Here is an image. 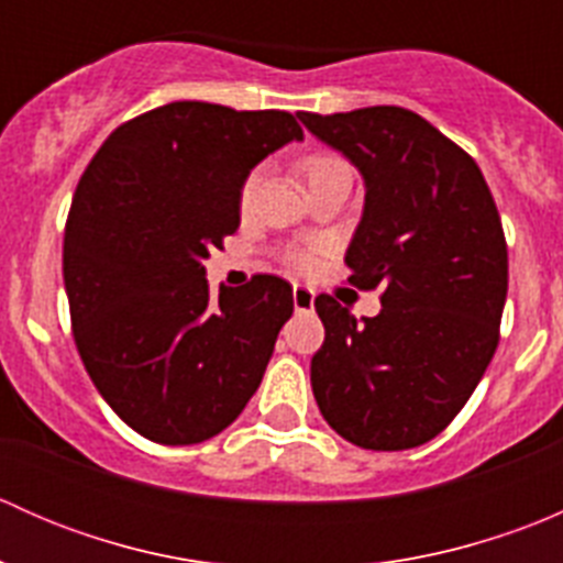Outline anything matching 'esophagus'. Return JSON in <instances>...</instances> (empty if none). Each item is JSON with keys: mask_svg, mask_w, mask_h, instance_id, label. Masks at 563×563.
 <instances>
[{"mask_svg": "<svg viewBox=\"0 0 563 563\" xmlns=\"http://www.w3.org/2000/svg\"><path fill=\"white\" fill-rule=\"evenodd\" d=\"M316 305V294L305 286H294V310L297 313H310Z\"/></svg>", "mask_w": 563, "mask_h": 563, "instance_id": "34e87169", "label": "esophagus"}]
</instances>
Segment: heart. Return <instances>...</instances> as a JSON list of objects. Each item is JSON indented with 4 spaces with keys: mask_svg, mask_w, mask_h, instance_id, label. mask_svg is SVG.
<instances>
[{
    "mask_svg": "<svg viewBox=\"0 0 563 563\" xmlns=\"http://www.w3.org/2000/svg\"><path fill=\"white\" fill-rule=\"evenodd\" d=\"M338 166H345V163L334 155H310L308 161L302 163L305 174H308V181L316 179L318 174L329 172V168H338ZM255 185H258V172H250L245 176V181H242V190H240L242 207H247L250 203V198H253V192H255ZM318 255H321V250H318L316 245H294V247L283 250V261H286L288 269H294V272H313L318 266Z\"/></svg>",
    "mask_w": 563,
    "mask_h": 563,
    "instance_id": "1",
    "label": "heart"
}]
</instances>
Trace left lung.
<instances>
[{"instance_id":"obj_1","label":"left lung","mask_w":563,"mask_h":563,"mask_svg":"<svg viewBox=\"0 0 563 563\" xmlns=\"http://www.w3.org/2000/svg\"><path fill=\"white\" fill-rule=\"evenodd\" d=\"M297 117L365 176L345 266L349 286L382 291L376 318L316 297V402L362 450H411L457 417L498 349L509 264L496 201L474 157L408 108Z\"/></svg>"}]
</instances>
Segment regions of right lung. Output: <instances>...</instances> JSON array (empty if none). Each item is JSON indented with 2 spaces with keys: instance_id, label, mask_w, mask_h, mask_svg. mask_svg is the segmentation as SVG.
Returning <instances> with one entry per match:
<instances>
[{
  "instance_id": "1",
  "label": "right lung",
  "mask_w": 563,
  "mask_h": 563,
  "mask_svg": "<svg viewBox=\"0 0 563 563\" xmlns=\"http://www.w3.org/2000/svg\"><path fill=\"white\" fill-rule=\"evenodd\" d=\"M302 139L288 111L179 100L119 124L78 179L65 291L89 378L157 444L229 428L264 378L294 294L275 275L212 294L201 261L240 229L250 168Z\"/></svg>"
}]
</instances>
